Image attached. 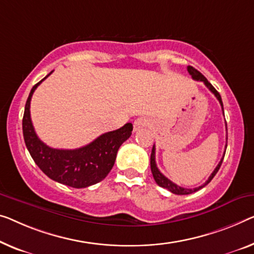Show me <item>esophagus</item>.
Segmentation results:
<instances>
[{"mask_svg":"<svg viewBox=\"0 0 254 254\" xmlns=\"http://www.w3.org/2000/svg\"><path fill=\"white\" fill-rule=\"evenodd\" d=\"M148 124H149V122L146 119H143V117H139V119H137L133 122V130L138 131V130H140V128L148 127Z\"/></svg>","mask_w":254,"mask_h":254,"instance_id":"obj_1","label":"esophagus"}]
</instances>
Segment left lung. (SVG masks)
<instances>
[{"instance_id":"1","label":"left lung","mask_w":254,"mask_h":254,"mask_svg":"<svg viewBox=\"0 0 254 254\" xmlns=\"http://www.w3.org/2000/svg\"><path fill=\"white\" fill-rule=\"evenodd\" d=\"M187 69H188V73L191 75L192 79H196V81L203 82L204 84H205V85L207 86V89H209V90L211 91V92L213 93L215 97H217V99L219 100V103H220V105H221L222 112H224V105H222L221 96H220V94H219L218 91L213 88V85H212L211 83H210L209 81H207V79H206L205 77H204V75L200 74L197 69H195L194 67L188 66ZM226 127H227V124H226ZM226 148H227V145H226ZM225 153H226V150H225ZM225 153H224V156H222V158H221V161L219 162V164L217 165V168H215L214 171L211 173V176L209 177V179H207V180L205 181V184H203L202 186L196 187V188H184V187L178 186V185H176L175 183H172V181L170 180V179H168V178H166L164 175H162L160 170H158L157 165H156V162H155V145H154V146H153V149H151V154H150V169H151V173H153L154 179H155V181H156V184L158 185V186H161V187H163V188H165V189H168V190L173 192V194H176V195H188V194H192V192L197 191V190H199V189H202L203 187H205L206 185L209 184L212 179H213V177H214L215 175H217V172L219 171V169H220L222 161H224Z\"/></svg>"}]
</instances>
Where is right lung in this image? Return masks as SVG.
I'll return each mask as SVG.
<instances>
[{
    "label": "right lung",
    "mask_w": 254,
    "mask_h": 254,
    "mask_svg": "<svg viewBox=\"0 0 254 254\" xmlns=\"http://www.w3.org/2000/svg\"><path fill=\"white\" fill-rule=\"evenodd\" d=\"M52 73V71H51ZM51 73L30 90L22 117V133L26 147L36 165L50 179L73 188H85L105 179L114 166L117 150L130 138L131 123L106 132L89 145L77 149L51 148L41 141L30 120V100L34 91Z\"/></svg>",
    "instance_id": "obj_1"
}]
</instances>
